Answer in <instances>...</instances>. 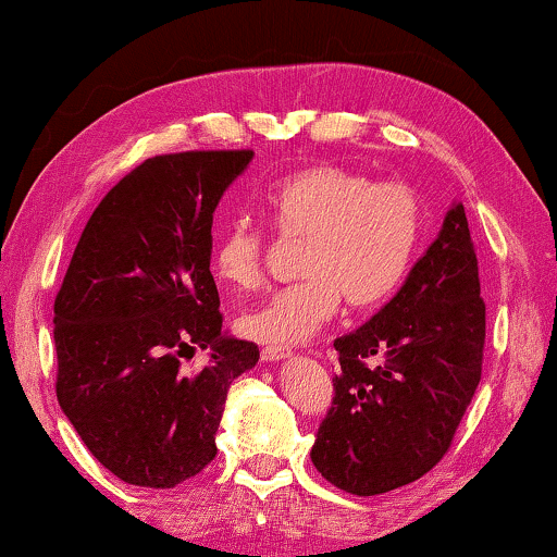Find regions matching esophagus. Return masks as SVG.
<instances>
[{
	"mask_svg": "<svg viewBox=\"0 0 557 557\" xmlns=\"http://www.w3.org/2000/svg\"><path fill=\"white\" fill-rule=\"evenodd\" d=\"M261 357H263V362H278V360H286V357H292V349L269 345V347H263Z\"/></svg>",
	"mask_w": 557,
	"mask_h": 557,
	"instance_id": "34e87169",
	"label": "esophagus"
}]
</instances>
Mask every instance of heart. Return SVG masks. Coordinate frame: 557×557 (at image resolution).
<instances>
[{
  "label": "heart",
  "mask_w": 557,
  "mask_h": 557,
  "mask_svg": "<svg viewBox=\"0 0 557 557\" xmlns=\"http://www.w3.org/2000/svg\"><path fill=\"white\" fill-rule=\"evenodd\" d=\"M265 210L286 238H304L301 281L281 288L261 307L238 317L250 339L294 345L314 334L339 307L383 304L406 278L421 240L423 212L406 185H375L368 174L314 164L288 174L265 195ZM263 238L235 220L215 243L218 278L235 292L261 284Z\"/></svg>",
  "instance_id": "1"
}]
</instances>
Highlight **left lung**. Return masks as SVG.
Wrapping results in <instances>:
<instances>
[{
  "instance_id": "left-lung-1",
  "label": "left lung",
  "mask_w": 557,
  "mask_h": 557,
  "mask_svg": "<svg viewBox=\"0 0 557 557\" xmlns=\"http://www.w3.org/2000/svg\"><path fill=\"white\" fill-rule=\"evenodd\" d=\"M484 317L467 212L456 200L398 294L334 339V400L311 448L319 474L372 497L436 467L482 377Z\"/></svg>"
}]
</instances>
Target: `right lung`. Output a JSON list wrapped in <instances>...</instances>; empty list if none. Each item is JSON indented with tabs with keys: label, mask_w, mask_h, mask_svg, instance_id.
Instances as JSON below:
<instances>
[{
	"label": "right lung",
	"mask_w": 557,
	"mask_h": 557,
	"mask_svg": "<svg viewBox=\"0 0 557 557\" xmlns=\"http://www.w3.org/2000/svg\"><path fill=\"white\" fill-rule=\"evenodd\" d=\"M253 151L147 159L90 215L55 299L58 403L121 482L172 490L215 459L227 387L258 345L223 332L212 215ZM211 362L195 376L178 357Z\"/></svg>",
	"instance_id": "1"
}]
</instances>
